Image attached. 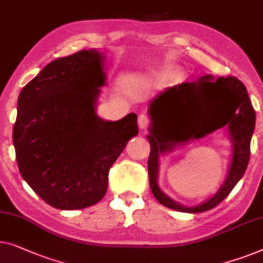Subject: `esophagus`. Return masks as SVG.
Masks as SVG:
<instances>
[{
  "label": "esophagus",
  "instance_id": "obj_1",
  "mask_svg": "<svg viewBox=\"0 0 263 263\" xmlns=\"http://www.w3.org/2000/svg\"><path fill=\"white\" fill-rule=\"evenodd\" d=\"M138 123H139L140 129L144 130V129H146L148 125H149V117H148L147 115H144V114H141V115L139 116V119H138Z\"/></svg>",
  "mask_w": 263,
  "mask_h": 263
}]
</instances>
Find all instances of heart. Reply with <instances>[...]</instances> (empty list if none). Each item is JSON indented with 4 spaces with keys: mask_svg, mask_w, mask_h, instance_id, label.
<instances>
[{
    "mask_svg": "<svg viewBox=\"0 0 263 263\" xmlns=\"http://www.w3.org/2000/svg\"><path fill=\"white\" fill-rule=\"evenodd\" d=\"M177 73V68H174L173 66L170 65H165L157 68V70L152 71L146 77V83H148L149 85H161L165 84L172 79L174 76Z\"/></svg>",
    "mask_w": 263,
    "mask_h": 263,
    "instance_id": "obj_1",
    "label": "heart"
}]
</instances>
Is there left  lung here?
<instances>
[{
	"label": "left lung",
	"mask_w": 263,
	"mask_h": 263,
	"mask_svg": "<svg viewBox=\"0 0 263 263\" xmlns=\"http://www.w3.org/2000/svg\"><path fill=\"white\" fill-rule=\"evenodd\" d=\"M151 143L148 174L152 193L163 206L189 214L217 206L245 174L250 157L255 128V110L246 86L235 77L210 74L192 83L170 87L149 103ZM228 124L233 143L232 162L226 180L215 196L196 207H184L166 196L158 187V158L190 139H197Z\"/></svg>",
	"instance_id": "left-lung-1"
}]
</instances>
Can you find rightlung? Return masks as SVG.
Wrapping results in <instances>:
<instances>
[{"label":"right lung","mask_w":263,"mask_h":263,"mask_svg":"<svg viewBox=\"0 0 263 263\" xmlns=\"http://www.w3.org/2000/svg\"><path fill=\"white\" fill-rule=\"evenodd\" d=\"M103 52L83 49L53 60L21 90L13 142L22 178L59 210L96 204L110 167L139 134L138 116L104 121L96 112L105 85Z\"/></svg>","instance_id":"1"}]
</instances>
